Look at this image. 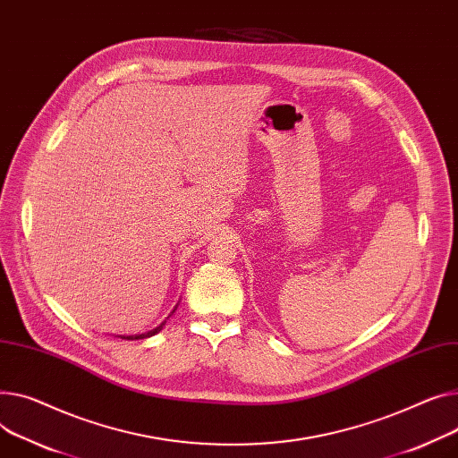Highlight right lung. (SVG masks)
<instances>
[{
    "instance_id": "right-lung-1",
    "label": "right lung",
    "mask_w": 458,
    "mask_h": 458,
    "mask_svg": "<svg viewBox=\"0 0 458 458\" xmlns=\"http://www.w3.org/2000/svg\"><path fill=\"white\" fill-rule=\"evenodd\" d=\"M176 308H178V303L174 306V310L171 311V315L176 311ZM169 315V317H171ZM169 317L160 324V326H157V327H152L150 331H145V333H136V335H117L119 339H127V341H140V339H147V337H152V335H157V333H160L162 329H164V326H165V322L169 320Z\"/></svg>"
}]
</instances>
